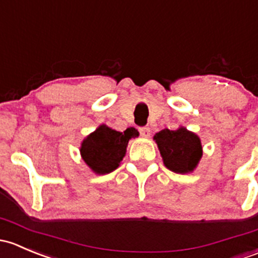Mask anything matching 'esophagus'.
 <instances>
[{"mask_svg":"<svg viewBox=\"0 0 258 258\" xmlns=\"http://www.w3.org/2000/svg\"><path fill=\"white\" fill-rule=\"evenodd\" d=\"M139 133L142 137H150V128H148V126H142V128H139Z\"/></svg>","mask_w":258,"mask_h":258,"instance_id":"1","label":"esophagus"}]
</instances>
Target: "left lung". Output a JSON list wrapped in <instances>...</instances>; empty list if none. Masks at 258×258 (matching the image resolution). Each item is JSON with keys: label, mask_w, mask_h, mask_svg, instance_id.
<instances>
[{"label": "left lung", "mask_w": 258, "mask_h": 258, "mask_svg": "<svg viewBox=\"0 0 258 258\" xmlns=\"http://www.w3.org/2000/svg\"><path fill=\"white\" fill-rule=\"evenodd\" d=\"M164 165L176 174L192 172L203 156L201 140L184 126L176 130L164 129L154 135Z\"/></svg>", "instance_id": "left-lung-1"}]
</instances>
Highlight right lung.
<instances>
[{"mask_svg": "<svg viewBox=\"0 0 258 258\" xmlns=\"http://www.w3.org/2000/svg\"><path fill=\"white\" fill-rule=\"evenodd\" d=\"M137 137L139 132L135 128L116 132L103 124L82 142L79 150L83 160L95 174H109L120 165L129 140Z\"/></svg>", "mask_w": 258, "mask_h": 258, "instance_id": "obj_1", "label": "right lung"}]
</instances>
